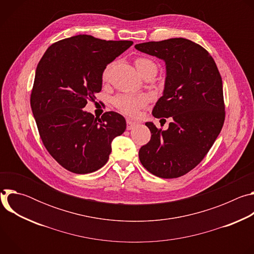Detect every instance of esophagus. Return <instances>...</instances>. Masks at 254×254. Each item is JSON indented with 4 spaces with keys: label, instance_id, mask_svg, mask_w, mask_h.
Returning <instances> with one entry per match:
<instances>
[{
    "label": "esophagus",
    "instance_id": "obj_1",
    "mask_svg": "<svg viewBox=\"0 0 254 254\" xmlns=\"http://www.w3.org/2000/svg\"><path fill=\"white\" fill-rule=\"evenodd\" d=\"M136 126H137V123L132 122L131 120H127V129H132Z\"/></svg>",
    "mask_w": 254,
    "mask_h": 254
}]
</instances>
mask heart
I'll use <instances>...</instances> for the list:
<instances>
[{"label": "heart", "mask_w": 254, "mask_h": 254, "mask_svg": "<svg viewBox=\"0 0 254 254\" xmlns=\"http://www.w3.org/2000/svg\"><path fill=\"white\" fill-rule=\"evenodd\" d=\"M135 67L138 71V73L141 76H144L151 72H156L157 73V65L154 61L149 58L139 57L135 59ZM114 67V63H110L106 65L102 73V79L104 81L108 80L111 75V71ZM147 102V98L143 95H131V94H120L114 98L115 106L120 110L123 114L133 117L135 116L139 108H141Z\"/></svg>", "instance_id": "heart-1"}]
</instances>
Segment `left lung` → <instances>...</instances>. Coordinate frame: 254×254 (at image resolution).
Instances as JSON below:
<instances>
[{
    "instance_id": "1",
    "label": "left lung",
    "mask_w": 254,
    "mask_h": 254,
    "mask_svg": "<svg viewBox=\"0 0 254 254\" xmlns=\"http://www.w3.org/2000/svg\"><path fill=\"white\" fill-rule=\"evenodd\" d=\"M134 48L165 62L164 91L153 116L173 119L168 129L146 123L152 136L139 149V161L160 178L181 177L204 159L223 127L220 73L212 56L185 38L140 43Z\"/></svg>"
}]
</instances>
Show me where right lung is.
Masks as SVG:
<instances>
[{"label":"right lung","instance_id":"right-lung-1","mask_svg":"<svg viewBox=\"0 0 254 254\" xmlns=\"http://www.w3.org/2000/svg\"><path fill=\"white\" fill-rule=\"evenodd\" d=\"M133 44L77 35L52 44L36 68L31 108L49 154L66 170L87 174L103 167L113 139L127 128L115 112L94 118L83 108L102 87V73Z\"/></svg>","mask_w":254,"mask_h":254}]
</instances>
